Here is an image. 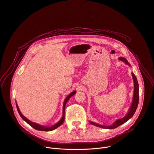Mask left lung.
Returning a JSON list of instances; mask_svg holds the SVG:
<instances>
[{"instance_id":"1","label":"left lung","mask_w":154,"mask_h":154,"mask_svg":"<svg viewBox=\"0 0 154 154\" xmlns=\"http://www.w3.org/2000/svg\"><path fill=\"white\" fill-rule=\"evenodd\" d=\"M119 59L122 61H124L125 63H126L127 64L130 65L128 63V61L126 60V59L123 58V57H120ZM132 76L133 78V80H134V95H133V102H132V105L131 106V108L130 109V110H129V112L128 113V114L124 117L123 118L117 120L114 123L111 125V126H102L100 125H98L95 123V122H90V124H91L92 125H95L97 126L98 127H100L102 128H106V129H114L117 127H118L119 126L124 124L125 122H126V121H128L129 119L130 118H132V116L134 115L135 111H136V110L137 109L138 105V101H139V86H138V83L137 82V79L135 76V75H134L133 73H132Z\"/></svg>"}]
</instances>
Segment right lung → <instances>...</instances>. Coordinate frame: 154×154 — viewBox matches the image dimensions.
<instances>
[{"instance_id":"1","label":"right lung","mask_w":154,"mask_h":154,"mask_svg":"<svg viewBox=\"0 0 154 154\" xmlns=\"http://www.w3.org/2000/svg\"><path fill=\"white\" fill-rule=\"evenodd\" d=\"M75 94H76V91H74L72 92V93H71L70 95H69L68 96H67V97L66 98V99H65L64 102V106H63V118H62V119H61L57 122V124H56V125L52 126H51V127H45V126H40V125H37V124L35 123V122H32V121H30L29 120H28V119H26V118H25V117H24V116L21 113L20 110H19V108H18V106H17V103H16V107H17L18 112H19L20 116L21 117V118H22L24 121H25L28 125H29L33 127L34 129H35V130H38V131H52V130H55V129H56L57 128H58L59 126H60L61 125H62V124L63 123L64 121V118H65L64 112H65V106H66V103H67V101H68V100L69 99V98H70L72 95H75Z\"/></svg>"}]
</instances>
